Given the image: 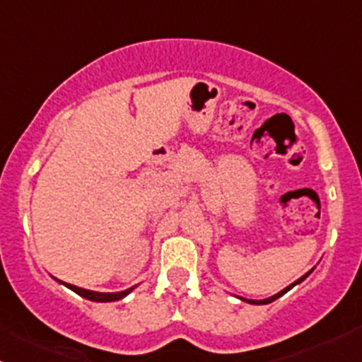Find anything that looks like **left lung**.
I'll return each instance as SVG.
<instances>
[{"instance_id": "obj_1", "label": "left lung", "mask_w": 362, "mask_h": 362, "mask_svg": "<svg viewBox=\"0 0 362 362\" xmlns=\"http://www.w3.org/2000/svg\"><path fill=\"white\" fill-rule=\"evenodd\" d=\"M310 273H312V269H310L308 273H305V275H303L301 279H298V280H296L294 284H291L289 287H286V289H284V291H280V293H276L275 296H269V298H266V299H259V301H257V299H247V298H240V296H236V298H238V299H242V301H245V303H250V305H268V303L275 301V299H279L280 296H284V294H286L287 291H291V289H293L294 286H298V284H301L303 280H305L306 276L310 275Z\"/></svg>"}]
</instances>
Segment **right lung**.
I'll list each match as a JSON object with an SVG mask.
<instances>
[{
  "mask_svg": "<svg viewBox=\"0 0 362 362\" xmlns=\"http://www.w3.org/2000/svg\"><path fill=\"white\" fill-rule=\"evenodd\" d=\"M57 280V279H56ZM59 284H63L64 287H68V289H71L73 293H76L78 296H82V298L89 299V301H96V303H112V301H119V299L126 298L127 294L131 293V291L136 289L138 286H133L129 287V289L126 291H120V293H96V291H89V289H83V287H76V286H71V284H66V282H61V280H57Z\"/></svg>",
  "mask_w": 362,
  "mask_h": 362,
  "instance_id": "obj_1",
  "label": "right lung"
}]
</instances>
